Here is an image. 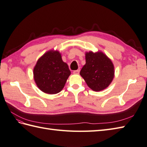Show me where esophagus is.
<instances>
[{
	"mask_svg": "<svg viewBox=\"0 0 147 147\" xmlns=\"http://www.w3.org/2000/svg\"><path fill=\"white\" fill-rule=\"evenodd\" d=\"M80 69H78V70H75L73 71V74H78L79 73H80Z\"/></svg>",
	"mask_w": 147,
	"mask_h": 147,
	"instance_id": "34e87169",
	"label": "esophagus"
}]
</instances>
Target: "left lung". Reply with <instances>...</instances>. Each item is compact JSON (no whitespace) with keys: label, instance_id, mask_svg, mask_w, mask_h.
I'll use <instances>...</instances> for the list:
<instances>
[{"label":"left lung","instance_id":"left-lung-1","mask_svg":"<svg viewBox=\"0 0 147 147\" xmlns=\"http://www.w3.org/2000/svg\"><path fill=\"white\" fill-rule=\"evenodd\" d=\"M86 84L94 91H100L109 85L114 76L111 60L102 52L86 53V65L80 71Z\"/></svg>","mask_w":147,"mask_h":147}]
</instances>
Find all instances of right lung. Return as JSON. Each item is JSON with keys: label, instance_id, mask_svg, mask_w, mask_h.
Returning a JSON list of instances; mask_svg holds the SVG:
<instances>
[{"label": "right lung", "instance_id": "add662e5", "mask_svg": "<svg viewBox=\"0 0 147 147\" xmlns=\"http://www.w3.org/2000/svg\"><path fill=\"white\" fill-rule=\"evenodd\" d=\"M71 74L68 66L63 61L58 51H49L38 60L33 69L34 80L43 92L55 94L65 86Z\"/></svg>", "mask_w": 147, "mask_h": 147}]
</instances>
